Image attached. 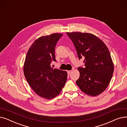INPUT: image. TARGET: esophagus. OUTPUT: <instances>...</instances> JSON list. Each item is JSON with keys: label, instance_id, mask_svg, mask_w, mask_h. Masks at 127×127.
<instances>
[{"label": "esophagus", "instance_id": "34e87169", "mask_svg": "<svg viewBox=\"0 0 127 127\" xmlns=\"http://www.w3.org/2000/svg\"><path fill=\"white\" fill-rule=\"evenodd\" d=\"M71 70H68V71H67V74H68V75H70V74H71Z\"/></svg>", "mask_w": 127, "mask_h": 127}]
</instances>
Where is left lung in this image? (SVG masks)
<instances>
[{
    "label": "left lung",
    "mask_w": 127,
    "mask_h": 127,
    "mask_svg": "<svg viewBox=\"0 0 127 127\" xmlns=\"http://www.w3.org/2000/svg\"><path fill=\"white\" fill-rule=\"evenodd\" d=\"M74 44L79 60L83 57L84 67H79L76 84L90 96L100 94L108 87L114 72V65L105 44L89 33L67 32Z\"/></svg>",
    "instance_id": "left-lung-1"
}]
</instances>
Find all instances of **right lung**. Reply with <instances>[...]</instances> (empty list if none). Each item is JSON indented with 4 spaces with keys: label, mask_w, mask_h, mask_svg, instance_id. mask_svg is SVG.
<instances>
[{
    "label": "right lung",
    "mask_w": 127,
    "mask_h": 127,
    "mask_svg": "<svg viewBox=\"0 0 127 127\" xmlns=\"http://www.w3.org/2000/svg\"><path fill=\"white\" fill-rule=\"evenodd\" d=\"M63 34L53 33L34 42L27 54L24 66L25 77L36 94L47 99L61 93L67 78V72L51 67L56 62L55 47Z\"/></svg>",
    "instance_id": "1"
}]
</instances>
